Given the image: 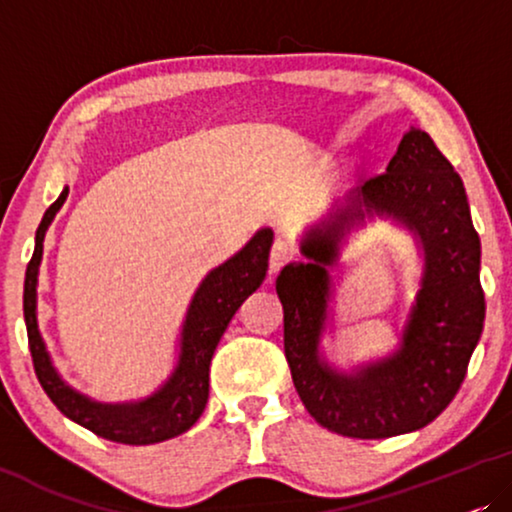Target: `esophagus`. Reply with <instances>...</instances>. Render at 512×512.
I'll return each mask as SVG.
<instances>
[{
	"label": "esophagus",
	"instance_id": "esophagus-1",
	"mask_svg": "<svg viewBox=\"0 0 512 512\" xmlns=\"http://www.w3.org/2000/svg\"><path fill=\"white\" fill-rule=\"evenodd\" d=\"M294 259V248L290 246V243L285 241H276L273 243L271 248V257H269V271L271 273H278L283 266H287Z\"/></svg>",
	"mask_w": 512,
	"mask_h": 512
}]
</instances>
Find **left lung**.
<instances>
[{
	"label": "left lung",
	"mask_w": 512,
	"mask_h": 512,
	"mask_svg": "<svg viewBox=\"0 0 512 512\" xmlns=\"http://www.w3.org/2000/svg\"><path fill=\"white\" fill-rule=\"evenodd\" d=\"M392 214L418 234L425 276L397 356L357 374L319 359L326 319V266L337 241L366 214ZM311 262L285 266L276 292L285 313V357L315 422L350 438H390L427 427L462 387L485 322L480 239L462 178L422 129L403 136L387 171L348 194L334 218L306 234Z\"/></svg>",
	"instance_id": "8db88e82"
}]
</instances>
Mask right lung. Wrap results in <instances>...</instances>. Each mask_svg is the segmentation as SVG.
<instances>
[{
	"mask_svg": "<svg viewBox=\"0 0 512 512\" xmlns=\"http://www.w3.org/2000/svg\"><path fill=\"white\" fill-rule=\"evenodd\" d=\"M64 199H67V190L43 213L34 253L25 271L23 311L27 341H30L34 373H37L43 392L60 408L62 415L90 429L92 434L106 438V441L150 445L183 434L199 420L206 408L208 366H211L215 345L220 343L229 320L234 318L239 306L262 285L266 266H269L273 232L271 229L257 232L241 253H236L232 259H227L225 264L208 273L204 283L199 285L190 311H187L181 357H178V366L169 383L146 401L106 406V403L90 401L62 383L50 366L48 352L43 348L37 327V273L43 253V236H46L50 220L60 211Z\"/></svg>",
	"mask_w": 512,
	"mask_h": 512,
	"instance_id": "add662e5",
	"label": "right lung"
}]
</instances>
